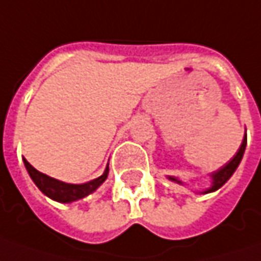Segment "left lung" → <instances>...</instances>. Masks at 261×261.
I'll return each instance as SVG.
<instances>
[{"mask_svg": "<svg viewBox=\"0 0 261 261\" xmlns=\"http://www.w3.org/2000/svg\"><path fill=\"white\" fill-rule=\"evenodd\" d=\"M246 145H247V134L244 135V139H243V142H241V146H240V149H238V152H237L236 155L231 158V161H228L225 166L221 167L218 171L215 173H212L211 177H212V186L205 190V192H202V193H211V192H215L218 190L219 187H222V186L225 185L226 181L229 180V177L234 174V171L237 170V167L240 166V163H241V160H243V155H244V151H246ZM168 180H171V181H175V183H178V185H183L178 178H175V177H168Z\"/></svg>", "mask_w": 261, "mask_h": 261, "instance_id": "8db88e82", "label": "left lung"}]
</instances>
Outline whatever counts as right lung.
Instances as JSON below:
<instances>
[{"mask_svg":"<svg viewBox=\"0 0 261 261\" xmlns=\"http://www.w3.org/2000/svg\"><path fill=\"white\" fill-rule=\"evenodd\" d=\"M23 161H24V166L27 168V173L32 177V180L35 181V185L39 187V190L47 197L54 199L56 202H61V203H71V202H75L78 199H83L90 193H93L98 186L105 183L107 174H109V166H107L105 173L94 180L84 183V185H69V183L59 181L54 177H49V175L37 171L25 158H23Z\"/></svg>","mask_w":261,"mask_h":261,"instance_id":"right-lung-1","label":"right lung"}]
</instances>
